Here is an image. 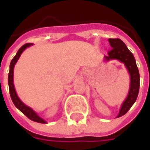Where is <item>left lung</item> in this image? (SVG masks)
<instances>
[{
	"instance_id": "8db88e82",
	"label": "left lung",
	"mask_w": 150,
	"mask_h": 150,
	"mask_svg": "<svg viewBox=\"0 0 150 150\" xmlns=\"http://www.w3.org/2000/svg\"><path fill=\"white\" fill-rule=\"evenodd\" d=\"M108 42L112 49L108 52V55L104 56V61L108 62L110 60L117 59L119 62L124 63L130 75V87L127 98L123 103L119 110L117 118L124 115L133 106L137 99L139 90V72L136 65L135 58L133 53L128 49L124 42L118 38H110Z\"/></svg>"
}]
</instances>
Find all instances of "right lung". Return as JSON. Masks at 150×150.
Wrapping results in <instances>:
<instances>
[{
    "label": "right lung",
    "instance_id": "obj_1",
    "mask_svg": "<svg viewBox=\"0 0 150 150\" xmlns=\"http://www.w3.org/2000/svg\"><path fill=\"white\" fill-rule=\"evenodd\" d=\"M32 43H26L25 45H23L20 49L18 50L17 53L16 54L14 57L12 58V60L10 64V72L8 74V85H9V90H10V95L11 98V100L13 102L14 105L21 112H23L26 117L28 118H30L31 120L34 121V122H38V123H41V124H46L47 122L44 120L43 118H42L41 117H39L38 115V113L35 112L33 109H32L30 107L26 106V104H24L21 99L18 98V96L16 93V90L14 88V83H13V71H14V67L15 64L16 63L17 60L19 59L21 54L22 53V52L26 49V47H29L30 46H32Z\"/></svg>",
    "mask_w": 150,
    "mask_h": 150
}]
</instances>
